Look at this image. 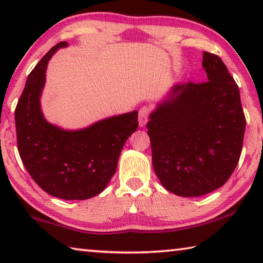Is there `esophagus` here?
Instances as JSON below:
<instances>
[{"mask_svg": "<svg viewBox=\"0 0 263 263\" xmlns=\"http://www.w3.org/2000/svg\"><path fill=\"white\" fill-rule=\"evenodd\" d=\"M151 114V109L148 106H142L139 110V125L145 126L148 121V116Z\"/></svg>", "mask_w": 263, "mask_h": 263, "instance_id": "esophagus-1", "label": "esophagus"}]
</instances>
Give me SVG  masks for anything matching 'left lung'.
<instances>
[{"mask_svg":"<svg viewBox=\"0 0 263 263\" xmlns=\"http://www.w3.org/2000/svg\"><path fill=\"white\" fill-rule=\"evenodd\" d=\"M208 81L177 83L149 116L155 174L168 191L197 197L220 188L242 149L245 118L239 87L219 57L203 52Z\"/></svg>","mask_w":263,"mask_h":263,"instance_id":"obj_1","label":"left lung"}]
</instances>
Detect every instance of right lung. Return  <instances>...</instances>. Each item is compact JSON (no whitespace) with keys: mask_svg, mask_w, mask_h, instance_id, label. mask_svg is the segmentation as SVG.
Returning a JSON list of instances; mask_svg holds the SVG:
<instances>
[{"mask_svg":"<svg viewBox=\"0 0 263 263\" xmlns=\"http://www.w3.org/2000/svg\"><path fill=\"white\" fill-rule=\"evenodd\" d=\"M53 46L29 74L15 110L17 147L23 164L41 188L54 197L88 199L115 175L123 146L138 127V111L105 118L82 130L48 123L41 109L48 60L66 47Z\"/></svg>","mask_w":263,"mask_h":263,"instance_id":"obj_1","label":"right lung"}]
</instances>
